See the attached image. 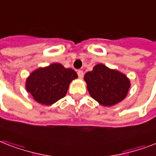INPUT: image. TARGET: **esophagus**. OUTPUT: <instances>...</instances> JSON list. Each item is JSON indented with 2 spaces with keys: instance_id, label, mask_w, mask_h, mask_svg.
<instances>
[{
  "instance_id": "esophagus-1",
  "label": "esophagus",
  "mask_w": 156,
  "mask_h": 156,
  "mask_svg": "<svg viewBox=\"0 0 156 156\" xmlns=\"http://www.w3.org/2000/svg\"><path fill=\"white\" fill-rule=\"evenodd\" d=\"M83 75H84V73H83V70H78V76L79 78H83Z\"/></svg>"
}]
</instances>
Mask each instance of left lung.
<instances>
[{"instance_id": "left-lung-1", "label": "left lung", "mask_w": 156, "mask_h": 156, "mask_svg": "<svg viewBox=\"0 0 156 156\" xmlns=\"http://www.w3.org/2000/svg\"><path fill=\"white\" fill-rule=\"evenodd\" d=\"M90 96L104 106H112L123 100L130 87L125 74L99 64L84 76Z\"/></svg>"}]
</instances>
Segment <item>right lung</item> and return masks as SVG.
<instances>
[{"label":"right lung","instance_id":"right-lung-1","mask_svg":"<svg viewBox=\"0 0 156 156\" xmlns=\"http://www.w3.org/2000/svg\"><path fill=\"white\" fill-rule=\"evenodd\" d=\"M78 78L72 69L54 63L30 73L26 88L34 100L44 105H51L66 95L71 81Z\"/></svg>","mask_w":156,"mask_h":156}]
</instances>
